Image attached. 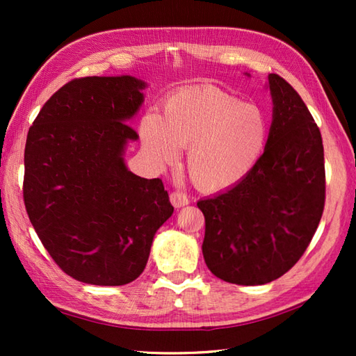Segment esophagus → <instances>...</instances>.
I'll use <instances>...</instances> for the list:
<instances>
[{"label":"esophagus","mask_w":356,"mask_h":356,"mask_svg":"<svg viewBox=\"0 0 356 356\" xmlns=\"http://www.w3.org/2000/svg\"><path fill=\"white\" fill-rule=\"evenodd\" d=\"M170 200L176 208H182V207L188 205V202H190L186 197V194L182 191H172L170 194Z\"/></svg>","instance_id":"34e87169"}]
</instances>
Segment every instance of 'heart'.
Returning a JSON list of instances; mask_svg holds the SVG:
<instances>
[{"mask_svg":"<svg viewBox=\"0 0 356 356\" xmlns=\"http://www.w3.org/2000/svg\"><path fill=\"white\" fill-rule=\"evenodd\" d=\"M268 120L214 87L185 88L163 102V116L140 120L142 143L156 165L174 163L190 148L186 170L202 190L220 191L241 182L259 163L268 142Z\"/></svg>","mask_w":356,"mask_h":356,"instance_id":"b5f03b06","label":"heart"}]
</instances>
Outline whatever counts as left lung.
I'll list each match as a JSON object with an SVG mask.
<instances>
[{
    "mask_svg": "<svg viewBox=\"0 0 356 356\" xmlns=\"http://www.w3.org/2000/svg\"><path fill=\"white\" fill-rule=\"evenodd\" d=\"M272 124L248 176L197 202L205 216L202 252L223 282L259 286L284 275L311 243L326 199L320 128L293 87L269 74Z\"/></svg>",
    "mask_w": 356,
    "mask_h": 356,
    "instance_id": "1",
    "label": "left lung"
}]
</instances>
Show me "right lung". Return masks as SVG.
Segmentation results:
<instances>
[{
  "mask_svg": "<svg viewBox=\"0 0 356 356\" xmlns=\"http://www.w3.org/2000/svg\"><path fill=\"white\" fill-rule=\"evenodd\" d=\"M143 81L87 76L44 104L24 149V205L41 243L67 275L122 286L147 266L156 231L172 214L161 179L128 171L127 122L143 102Z\"/></svg>",
  "mask_w": 356,
  "mask_h": 356,
  "instance_id": "obj_1",
  "label": "right lung"
}]
</instances>
